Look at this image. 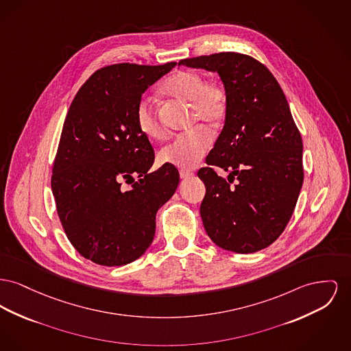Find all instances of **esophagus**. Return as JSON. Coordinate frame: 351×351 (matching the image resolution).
I'll return each mask as SVG.
<instances>
[{"label": "esophagus", "mask_w": 351, "mask_h": 351, "mask_svg": "<svg viewBox=\"0 0 351 351\" xmlns=\"http://www.w3.org/2000/svg\"><path fill=\"white\" fill-rule=\"evenodd\" d=\"M193 173L191 172V171H184V169H182L180 171V178L182 179H188V178H191Z\"/></svg>", "instance_id": "34e87169"}]
</instances>
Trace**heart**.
<instances>
[{
  "mask_svg": "<svg viewBox=\"0 0 351 351\" xmlns=\"http://www.w3.org/2000/svg\"><path fill=\"white\" fill-rule=\"evenodd\" d=\"M168 97L191 104L192 123L203 122L209 128L219 127L227 115V91L221 83L206 81L197 71H179L169 77L162 86ZM138 130L148 139H162L165 130L160 123L154 102L143 97L135 110ZM212 138L203 127L182 134L165 145L159 152L163 165H173L180 169H193L209 151Z\"/></svg>",
  "mask_w": 351,
  "mask_h": 351,
  "instance_id": "obj_1",
  "label": "heart"
}]
</instances>
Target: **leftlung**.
I'll list each match as a JSON object with an SVG mask.
<instances>
[{
	"label": "left lung",
	"instance_id": "obj_1",
	"mask_svg": "<svg viewBox=\"0 0 351 351\" xmlns=\"http://www.w3.org/2000/svg\"><path fill=\"white\" fill-rule=\"evenodd\" d=\"M179 64L219 74L227 91L226 123L208 165L200 206L210 240L234 253H254L274 243L288 226L304 183L302 139L287 97L273 74L240 53H217ZM237 183L232 185L234 180Z\"/></svg>",
	"mask_w": 351,
	"mask_h": 351
}]
</instances>
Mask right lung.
<instances>
[{
	"label": "right lung",
	"mask_w": 351,
	"mask_h": 351,
	"mask_svg": "<svg viewBox=\"0 0 351 351\" xmlns=\"http://www.w3.org/2000/svg\"><path fill=\"white\" fill-rule=\"evenodd\" d=\"M175 66H106L83 83L66 115L51 189L67 239L98 265L139 258L154 240L158 209L179 186L173 165L149 172L154 148L135 122L142 94Z\"/></svg>",
	"instance_id": "right-lung-1"
}]
</instances>
